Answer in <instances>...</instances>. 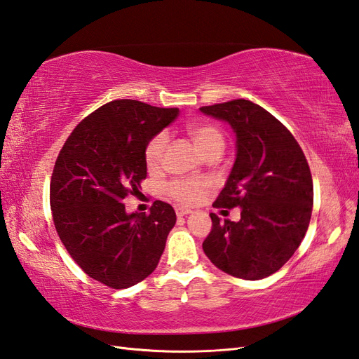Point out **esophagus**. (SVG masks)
I'll return each instance as SVG.
<instances>
[{"label":"esophagus","mask_w":359,"mask_h":359,"mask_svg":"<svg viewBox=\"0 0 359 359\" xmlns=\"http://www.w3.org/2000/svg\"><path fill=\"white\" fill-rule=\"evenodd\" d=\"M191 214V209H183V208H177L176 209V215L177 217H185V215H189Z\"/></svg>","instance_id":"obj_1"}]
</instances>
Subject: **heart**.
I'll list each match as a JSON object with an SVG mask.
<instances>
[{"instance_id":"obj_1","label":"heart","mask_w":359,"mask_h":359,"mask_svg":"<svg viewBox=\"0 0 359 359\" xmlns=\"http://www.w3.org/2000/svg\"><path fill=\"white\" fill-rule=\"evenodd\" d=\"M187 130L192 144L197 147V150L203 156L209 154L214 150H223L224 137H223V133L219 132L218 127L212 124L200 123V124L188 126ZM167 142H168L167 135L159 133L153 137V140L149 142V145H147L145 162H147V167L150 170L158 168L161 165ZM206 188H208L206 182L179 179V180H172L170 183L167 187V192L168 196H171L174 200L180 201V203L191 205L200 198V196L203 194Z\"/></svg>"}]
</instances>
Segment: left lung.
<instances>
[{
  "instance_id": "8db88e82",
  "label": "left lung",
  "mask_w": 359,
  "mask_h": 359,
  "mask_svg": "<svg viewBox=\"0 0 359 359\" xmlns=\"http://www.w3.org/2000/svg\"><path fill=\"white\" fill-rule=\"evenodd\" d=\"M235 133V162L217 208H241L240 222L219 223L203 250L217 269L247 280L278 271L308 231L314 189L300 145L280 121L249 100L200 107Z\"/></svg>"
}]
</instances>
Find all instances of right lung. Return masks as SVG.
Returning <instances> with one entry per match:
<instances>
[{
  "label": "right lung",
  "instance_id": "obj_1",
  "mask_svg": "<svg viewBox=\"0 0 359 359\" xmlns=\"http://www.w3.org/2000/svg\"><path fill=\"white\" fill-rule=\"evenodd\" d=\"M179 115L136 100H115L81 121L62 147L50 185L60 241L89 278L123 290L158 267L176 224L171 205L128 214L123 200L147 177L145 149Z\"/></svg>",
  "mask_w": 359,
  "mask_h": 359
}]
</instances>
